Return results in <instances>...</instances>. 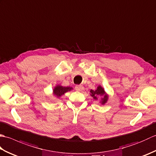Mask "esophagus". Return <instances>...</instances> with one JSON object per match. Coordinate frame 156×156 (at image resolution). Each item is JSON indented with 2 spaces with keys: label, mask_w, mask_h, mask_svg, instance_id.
I'll use <instances>...</instances> for the list:
<instances>
[{
  "label": "esophagus",
  "mask_w": 156,
  "mask_h": 156,
  "mask_svg": "<svg viewBox=\"0 0 156 156\" xmlns=\"http://www.w3.org/2000/svg\"><path fill=\"white\" fill-rule=\"evenodd\" d=\"M75 89L77 91H82L84 90V87H83V86H82V85H77V86H76Z\"/></svg>",
  "instance_id": "obj_1"
}]
</instances>
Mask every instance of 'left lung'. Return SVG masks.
<instances>
[{"mask_svg": "<svg viewBox=\"0 0 156 156\" xmlns=\"http://www.w3.org/2000/svg\"><path fill=\"white\" fill-rule=\"evenodd\" d=\"M90 95L92 97H93L94 100H98V98L102 97L101 100V103L102 105H105L108 101V95L106 94L105 89L101 86H98L96 90H90Z\"/></svg>", "mask_w": 156, "mask_h": 156, "instance_id": "8db88e82", "label": "left lung"}]
</instances>
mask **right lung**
<instances>
[{
    "instance_id": "obj_1",
    "label": "right lung",
    "mask_w": 156,
    "mask_h": 156,
    "mask_svg": "<svg viewBox=\"0 0 156 156\" xmlns=\"http://www.w3.org/2000/svg\"><path fill=\"white\" fill-rule=\"evenodd\" d=\"M72 89V87H62V86H60V85H57L54 88V90H53V94H54L55 97L59 98L62 95L64 94V93H66V92L70 91Z\"/></svg>"
}]
</instances>
